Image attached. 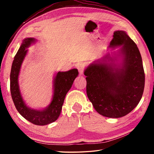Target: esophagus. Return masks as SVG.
<instances>
[{
  "label": "esophagus",
  "instance_id": "obj_1",
  "mask_svg": "<svg viewBox=\"0 0 154 154\" xmlns=\"http://www.w3.org/2000/svg\"><path fill=\"white\" fill-rule=\"evenodd\" d=\"M77 67L78 71H79V74L80 75H83V71H84V66H83V64H81L78 65Z\"/></svg>",
  "mask_w": 154,
  "mask_h": 154
}]
</instances>
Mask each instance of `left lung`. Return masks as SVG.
Returning <instances> with one entry per match:
<instances>
[{"instance_id":"obj_1","label":"left lung","mask_w":154,"mask_h":154,"mask_svg":"<svg viewBox=\"0 0 154 154\" xmlns=\"http://www.w3.org/2000/svg\"><path fill=\"white\" fill-rule=\"evenodd\" d=\"M121 47L94 61L84 71L86 92L95 110L106 118L128 114L142 98L145 72L137 46L123 30H117L109 48Z\"/></svg>"}]
</instances>
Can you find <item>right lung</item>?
I'll return each mask as SVG.
<instances>
[{"label": "right lung", "instance_id": "add662e5", "mask_svg": "<svg viewBox=\"0 0 154 154\" xmlns=\"http://www.w3.org/2000/svg\"><path fill=\"white\" fill-rule=\"evenodd\" d=\"M36 41L35 38H26L23 40L12 63L10 74V90L14 105L21 116L34 124L45 126L55 122L58 118L65 96L72 87L79 72L77 69H73L69 71L57 72L53 80L54 93L49 105L41 110L28 106L21 94L18 78L22 62L28 53L27 48Z\"/></svg>", "mask_w": 154, "mask_h": 154}]
</instances>
